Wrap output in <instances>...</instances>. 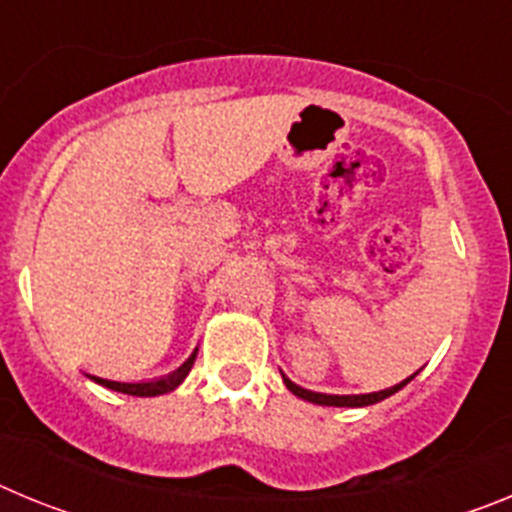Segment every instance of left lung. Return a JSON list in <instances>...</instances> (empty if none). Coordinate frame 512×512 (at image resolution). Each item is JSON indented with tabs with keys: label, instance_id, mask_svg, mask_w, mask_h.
<instances>
[{
	"label": "left lung",
	"instance_id": "obj_1",
	"mask_svg": "<svg viewBox=\"0 0 512 512\" xmlns=\"http://www.w3.org/2000/svg\"><path fill=\"white\" fill-rule=\"evenodd\" d=\"M415 374H418V372H415ZM415 374H413V377L405 379V382H400V384H395V387H390V390L369 392V395H323V392L305 390V387L295 384V382H292V379L284 377V374H282V379H284V384H287V390L292 392V395L302 397V400H307V402H315V405H328V408H366V405H374V402H382L384 397L395 395V392L402 390L405 384L413 382Z\"/></svg>",
	"mask_w": 512,
	"mask_h": 512
}]
</instances>
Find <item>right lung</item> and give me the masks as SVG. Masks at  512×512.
Wrapping results in <instances>:
<instances>
[{
  "label": "right lung",
  "instance_id": "add662e5",
  "mask_svg": "<svg viewBox=\"0 0 512 512\" xmlns=\"http://www.w3.org/2000/svg\"><path fill=\"white\" fill-rule=\"evenodd\" d=\"M194 359H197V348H194V354L184 361L176 372L166 374L161 379H148V382H115V379H102V377H94V374H87L89 379H94L97 384L107 387V390H115L122 392V395H133V397H156V395H166V392L176 390L179 384L187 379L189 369H192Z\"/></svg>",
  "mask_w": 512,
  "mask_h": 512
}]
</instances>
